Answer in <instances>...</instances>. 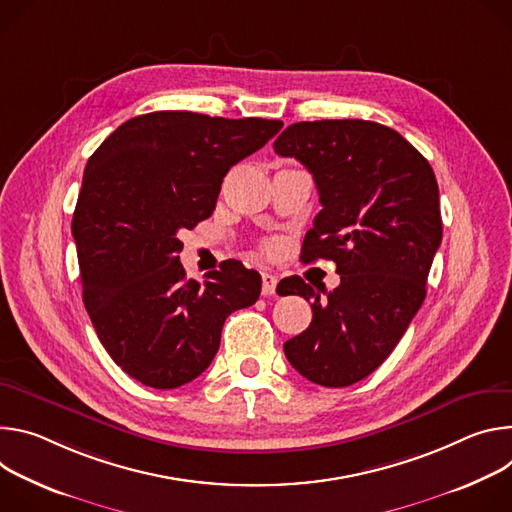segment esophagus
<instances>
[{"instance_id": "esophagus-1", "label": "esophagus", "mask_w": 512, "mask_h": 512, "mask_svg": "<svg viewBox=\"0 0 512 512\" xmlns=\"http://www.w3.org/2000/svg\"><path fill=\"white\" fill-rule=\"evenodd\" d=\"M276 282H278L276 276H272V274H268V272H262V295H264V297L274 295Z\"/></svg>"}]
</instances>
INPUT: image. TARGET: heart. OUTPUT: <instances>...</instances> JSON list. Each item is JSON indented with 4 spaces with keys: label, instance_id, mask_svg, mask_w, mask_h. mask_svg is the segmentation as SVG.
Here are the masks:
<instances>
[{
    "label": "heart",
    "instance_id": "heart-1",
    "mask_svg": "<svg viewBox=\"0 0 512 512\" xmlns=\"http://www.w3.org/2000/svg\"><path fill=\"white\" fill-rule=\"evenodd\" d=\"M264 252L266 254H276L278 252V242H266L264 244Z\"/></svg>",
    "mask_w": 512,
    "mask_h": 512
}]
</instances>
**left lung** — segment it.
<instances>
[{"mask_svg": "<svg viewBox=\"0 0 512 512\" xmlns=\"http://www.w3.org/2000/svg\"><path fill=\"white\" fill-rule=\"evenodd\" d=\"M274 152L305 164L323 205L301 260H333L342 278L323 301L299 276L280 280L278 295L313 309L285 354L315 384L350 386L390 356L425 301L443 234L433 168L399 132L366 120L293 124Z\"/></svg>", "mask_w": 512, "mask_h": 512, "instance_id": "left-lung-1", "label": "left lung"}]
</instances>
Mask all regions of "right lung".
<instances>
[{
    "instance_id": "obj_1",
    "label": "right lung",
    "mask_w": 512,
    "mask_h": 512,
    "mask_svg": "<svg viewBox=\"0 0 512 512\" xmlns=\"http://www.w3.org/2000/svg\"><path fill=\"white\" fill-rule=\"evenodd\" d=\"M280 120L154 111L124 122L91 154L73 215L83 303L99 342L128 376L168 390L195 380L221 327L258 301L262 278L227 260L199 285L179 260V232L207 219L234 164Z\"/></svg>"
}]
</instances>
